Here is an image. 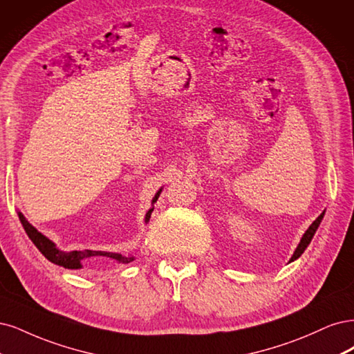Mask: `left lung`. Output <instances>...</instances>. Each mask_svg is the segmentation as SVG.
Listing matches in <instances>:
<instances>
[{"label":"left lung","mask_w":354,"mask_h":354,"mask_svg":"<svg viewBox=\"0 0 354 354\" xmlns=\"http://www.w3.org/2000/svg\"><path fill=\"white\" fill-rule=\"evenodd\" d=\"M324 214H325V212H322L321 214H319V216H317V219H316V221L309 226V230H307V231L304 232V235L301 236V239H300V243H299L297 248H295V252H294L292 257L290 259V263H291V261H294V260H297V259L304 253V250L307 248V245L310 244L312 238H313V235H315V232H316V230H317V226L321 225V222H322V219H324Z\"/></svg>","instance_id":"left-lung-1"}]
</instances>
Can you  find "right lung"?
Here are the masks:
<instances>
[{"label": "right lung", "instance_id": "obj_1", "mask_svg": "<svg viewBox=\"0 0 354 354\" xmlns=\"http://www.w3.org/2000/svg\"><path fill=\"white\" fill-rule=\"evenodd\" d=\"M160 192H162V189H158V192L153 198V204L157 201L158 196H160ZM153 210H154V207H151L147 212L145 223L150 221ZM19 219H20L21 225H24L28 236L32 239V243L37 245L39 252L45 257H47L51 263L63 266L66 269H81L84 261L91 257H107V259L119 261V263H129V261H132L135 259L133 256H123L119 253H110V252H94V250H82V252H77V250H75V252H62V250L55 247V244L51 241V239H48L44 234H41L35 226H32L20 212H19Z\"/></svg>", "mask_w": 354, "mask_h": 354}]
</instances>
